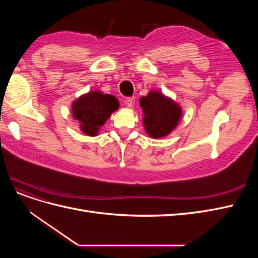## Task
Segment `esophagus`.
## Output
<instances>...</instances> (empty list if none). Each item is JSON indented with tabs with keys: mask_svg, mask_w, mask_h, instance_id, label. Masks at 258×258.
Segmentation results:
<instances>
[{
	"mask_svg": "<svg viewBox=\"0 0 258 258\" xmlns=\"http://www.w3.org/2000/svg\"><path fill=\"white\" fill-rule=\"evenodd\" d=\"M123 103H124V105H126L127 107H132L134 106V103H135V98H127V99H124V101H123Z\"/></svg>",
	"mask_w": 258,
	"mask_h": 258,
	"instance_id": "1",
	"label": "esophagus"
}]
</instances>
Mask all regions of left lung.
<instances>
[{
    "instance_id": "8db88e82",
    "label": "left lung",
    "mask_w": 258,
    "mask_h": 258,
    "mask_svg": "<svg viewBox=\"0 0 258 258\" xmlns=\"http://www.w3.org/2000/svg\"><path fill=\"white\" fill-rule=\"evenodd\" d=\"M143 110V124L151 138L166 137L174 130L182 116V108L163 93L152 90L140 99Z\"/></svg>"
}]
</instances>
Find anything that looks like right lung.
<instances>
[{
  "label": "right lung",
  "instance_id": "right-lung-1",
  "mask_svg": "<svg viewBox=\"0 0 258 258\" xmlns=\"http://www.w3.org/2000/svg\"><path fill=\"white\" fill-rule=\"evenodd\" d=\"M119 103L112 95H104L99 90L89 91L72 103L74 119L80 122V128L85 135L95 137L100 127L110 118L113 112L118 110Z\"/></svg>",
  "mask_w": 258,
  "mask_h": 258
}]
</instances>
